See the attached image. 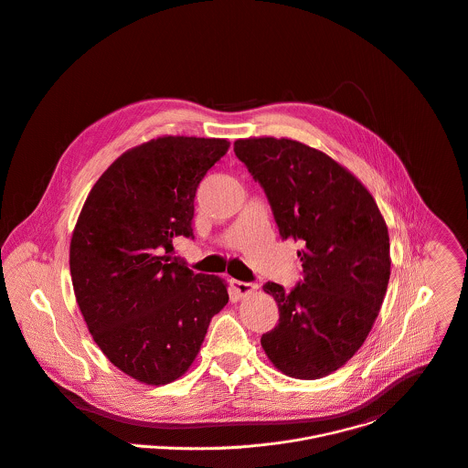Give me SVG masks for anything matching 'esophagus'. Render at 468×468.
Masks as SVG:
<instances>
[{"label":"esophagus","instance_id":"34e87169","mask_svg":"<svg viewBox=\"0 0 468 468\" xmlns=\"http://www.w3.org/2000/svg\"><path fill=\"white\" fill-rule=\"evenodd\" d=\"M231 289H233V292H235L237 296L244 298V296L255 292L257 285H255V283H248V282L231 281Z\"/></svg>","mask_w":468,"mask_h":468}]
</instances>
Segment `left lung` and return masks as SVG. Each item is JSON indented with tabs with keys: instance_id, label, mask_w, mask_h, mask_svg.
I'll use <instances>...</instances> for the list:
<instances>
[{
	"instance_id": "8db88e82",
	"label": "left lung",
	"mask_w": 468,
	"mask_h": 468,
	"mask_svg": "<svg viewBox=\"0 0 468 468\" xmlns=\"http://www.w3.org/2000/svg\"><path fill=\"white\" fill-rule=\"evenodd\" d=\"M235 155L264 187L282 239L302 240L303 281L268 282L279 305L261 344L291 378L338 371L364 346L390 277L385 218L369 189L327 154L287 137L237 139Z\"/></svg>"
}]
</instances>
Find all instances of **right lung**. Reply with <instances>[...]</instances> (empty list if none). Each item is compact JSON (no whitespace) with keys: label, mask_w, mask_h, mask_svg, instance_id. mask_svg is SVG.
Masks as SVG:
<instances>
[{"label":"right lung","mask_w":468,"mask_h":468,"mask_svg":"<svg viewBox=\"0 0 468 468\" xmlns=\"http://www.w3.org/2000/svg\"><path fill=\"white\" fill-rule=\"evenodd\" d=\"M228 139L163 135L119 155L90 189L70 240V275L102 355L146 385L187 373L228 283L170 262L193 237V200Z\"/></svg>","instance_id":"obj_1"}]
</instances>
